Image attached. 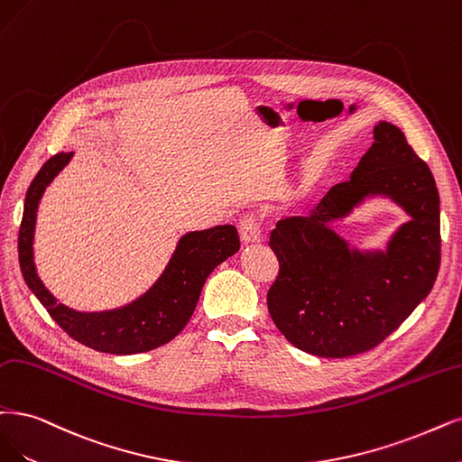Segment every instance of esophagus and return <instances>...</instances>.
<instances>
[{
    "label": "esophagus",
    "mask_w": 462,
    "mask_h": 462,
    "mask_svg": "<svg viewBox=\"0 0 462 462\" xmlns=\"http://www.w3.org/2000/svg\"><path fill=\"white\" fill-rule=\"evenodd\" d=\"M237 230L244 244H257L261 242V220L257 215L247 213L237 222Z\"/></svg>",
    "instance_id": "esophagus-1"
}]
</instances>
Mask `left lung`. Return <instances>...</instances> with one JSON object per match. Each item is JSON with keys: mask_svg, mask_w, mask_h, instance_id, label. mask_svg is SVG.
Instances as JSON below:
<instances>
[{"mask_svg": "<svg viewBox=\"0 0 462 462\" xmlns=\"http://www.w3.org/2000/svg\"><path fill=\"white\" fill-rule=\"evenodd\" d=\"M374 143L335 184L310 217L280 220L268 245L280 272L270 285L268 312L285 338L314 356L348 357L381 345L430 293L439 270V196L405 134L388 122ZM369 193H386L412 215L386 254H352L327 222Z\"/></svg>", "mask_w": 462, "mask_h": 462, "instance_id": "8db88e82", "label": "left lung"}]
</instances>
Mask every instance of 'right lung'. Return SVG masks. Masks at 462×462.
I'll use <instances>...</instances> for the list:
<instances>
[{"mask_svg": "<svg viewBox=\"0 0 462 462\" xmlns=\"http://www.w3.org/2000/svg\"><path fill=\"white\" fill-rule=\"evenodd\" d=\"M70 158L72 152L55 153L28 186L19 228V263L24 282L59 328L78 343L117 356L158 348L184 329L194 314L205 280L222 261L240 249V236L232 225L186 234L156 285L125 309L100 314H81L66 309L38 278L32 259V240L38 203L45 186Z\"/></svg>", "mask_w": 462, "mask_h": 462, "instance_id": "obj_1", "label": "right lung"}]
</instances>
